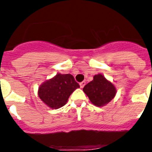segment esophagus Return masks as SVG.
<instances>
[{
	"instance_id": "esophagus-1",
	"label": "esophagus",
	"mask_w": 152,
	"mask_h": 152,
	"mask_svg": "<svg viewBox=\"0 0 152 152\" xmlns=\"http://www.w3.org/2000/svg\"><path fill=\"white\" fill-rule=\"evenodd\" d=\"M85 84H86L85 81H82V82H80V88H84V86H85Z\"/></svg>"
}]
</instances>
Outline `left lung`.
<instances>
[{
    "label": "left lung",
    "mask_w": 152,
    "mask_h": 152,
    "mask_svg": "<svg viewBox=\"0 0 152 152\" xmlns=\"http://www.w3.org/2000/svg\"><path fill=\"white\" fill-rule=\"evenodd\" d=\"M83 91L91 103L97 107H103L113 99L116 93L113 84L100 74L94 75V80L86 84Z\"/></svg>",
    "instance_id": "1"
}]
</instances>
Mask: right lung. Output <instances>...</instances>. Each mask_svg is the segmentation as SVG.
Here are the masks:
<instances>
[{"label":"right lung","mask_w":152,"mask_h":152,"mask_svg":"<svg viewBox=\"0 0 152 152\" xmlns=\"http://www.w3.org/2000/svg\"><path fill=\"white\" fill-rule=\"evenodd\" d=\"M80 85L70 74H58L39 88V96L47 106L58 109L67 103L72 93Z\"/></svg>","instance_id":"1"}]
</instances>
